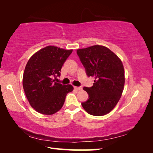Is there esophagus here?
Returning a JSON list of instances; mask_svg holds the SVG:
<instances>
[{
    "mask_svg": "<svg viewBox=\"0 0 153 153\" xmlns=\"http://www.w3.org/2000/svg\"><path fill=\"white\" fill-rule=\"evenodd\" d=\"M74 88L77 90H80L82 89V87H77V86H74Z\"/></svg>",
    "mask_w": 153,
    "mask_h": 153,
    "instance_id": "obj_1",
    "label": "esophagus"
}]
</instances>
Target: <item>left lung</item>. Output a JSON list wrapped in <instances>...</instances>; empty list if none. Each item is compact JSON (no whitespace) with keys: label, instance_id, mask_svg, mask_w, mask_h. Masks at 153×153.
<instances>
[{"label":"left lung","instance_id":"left-lung-1","mask_svg":"<svg viewBox=\"0 0 153 153\" xmlns=\"http://www.w3.org/2000/svg\"><path fill=\"white\" fill-rule=\"evenodd\" d=\"M88 76L94 77L93 86L84 87L89 96L82 102L88 113L102 116L110 113L120 100L125 84V72L121 59L109 48L94 45L77 49Z\"/></svg>","mask_w":153,"mask_h":153}]
</instances>
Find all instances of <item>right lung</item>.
<instances>
[{
	"label": "right lung",
	"mask_w": 153,
	"mask_h": 153,
	"mask_svg": "<svg viewBox=\"0 0 153 153\" xmlns=\"http://www.w3.org/2000/svg\"><path fill=\"white\" fill-rule=\"evenodd\" d=\"M73 50L55 46L40 49L27 61L23 76V87L31 107L43 115H53L61 109L71 84L55 82L65 61Z\"/></svg>",
	"instance_id": "right-lung-1"
}]
</instances>
